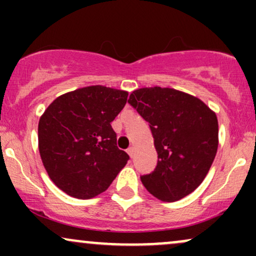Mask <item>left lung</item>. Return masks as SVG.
I'll return each mask as SVG.
<instances>
[{
    "label": "left lung",
    "instance_id": "1",
    "mask_svg": "<svg viewBox=\"0 0 256 256\" xmlns=\"http://www.w3.org/2000/svg\"><path fill=\"white\" fill-rule=\"evenodd\" d=\"M128 96L104 85L82 88L54 100L40 116L38 149L43 166L67 195L95 198L128 164L130 158L118 148L110 125Z\"/></svg>",
    "mask_w": 256,
    "mask_h": 256
}]
</instances>
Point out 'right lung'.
Wrapping results in <instances>:
<instances>
[{"label": "right lung", "instance_id": "obj_1", "mask_svg": "<svg viewBox=\"0 0 256 256\" xmlns=\"http://www.w3.org/2000/svg\"><path fill=\"white\" fill-rule=\"evenodd\" d=\"M128 104L149 122L156 167L140 177L146 189L164 202L192 194L212 166L218 150V119L201 100L170 89L143 88Z\"/></svg>", "mask_w": 256, "mask_h": 256}]
</instances>
